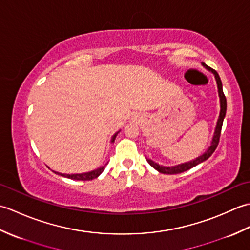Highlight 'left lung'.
Wrapping results in <instances>:
<instances>
[{
	"instance_id": "1",
	"label": "left lung",
	"mask_w": 250,
	"mask_h": 250,
	"mask_svg": "<svg viewBox=\"0 0 250 250\" xmlns=\"http://www.w3.org/2000/svg\"><path fill=\"white\" fill-rule=\"evenodd\" d=\"M203 66L206 68L207 71L211 72L215 75V79H216V83H217V88H218V95H219V100H220V113H219V117H218V120H217V125H216V128H215V132H214V136H213V140H211L210 143V146L208 147V149H207L203 155H201L200 157L195 158L194 160H191L189 162H185L182 164H178V166H174V167H163L160 166V164H158L156 162H153L150 159H147V162L150 164V166L156 168L158 172H160L162 174H179V173H183L188 171V169L192 168L193 167L198 166V164L204 162L205 160H207L211 155H213V152L215 151V149L218 146V143H219V137H220V133H221V128H222V124H224V119L226 117V111H227V100L226 97L224 94V90H222V83H221V79L218 75V73H217L213 68H210L209 66L205 65L203 63Z\"/></svg>"
}]
</instances>
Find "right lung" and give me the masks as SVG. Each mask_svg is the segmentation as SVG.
<instances>
[{
  "instance_id": "obj_1",
  "label": "right lung",
  "mask_w": 250,
  "mask_h": 250,
  "mask_svg": "<svg viewBox=\"0 0 250 250\" xmlns=\"http://www.w3.org/2000/svg\"><path fill=\"white\" fill-rule=\"evenodd\" d=\"M118 133H119V131L117 132V133H115L113 137H111V141H110L111 143L115 142L116 136ZM104 168H105V166L101 167L97 169H93V171H91V172L82 173V174H62V173H58V172H55V173L58 175H61V176H63V177L74 179V180H92L94 178H97L98 176H100V174L104 171Z\"/></svg>"
}]
</instances>
